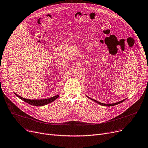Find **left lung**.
Wrapping results in <instances>:
<instances>
[{
    "mask_svg": "<svg viewBox=\"0 0 148 148\" xmlns=\"http://www.w3.org/2000/svg\"><path fill=\"white\" fill-rule=\"evenodd\" d=\"M90 99H91V98H90ZM92 99L93 101H94L95 102L97 103L98 104H100V105H102V106H108H108H115V105L119 104L122 103L123 101H125V99H123V100H122V101H119V102H118V103H114V104H104V103H100V102H98V101H96V100H95V99Z\"/></svg>",
    "mask_w": 148,
    "mask_h": 148,
    "instance_id": "left-lung-1",
    "label": "left lung"
}]
</instances>
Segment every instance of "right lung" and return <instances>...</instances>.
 <instances>
[{
    "label": "right lung",
    "mask_w": 148,
    "mask_h": 148,
    "mask_svg": "<svg viewBox=\"0 0 148 148\" xmlns=\"http://www.w3.org/2000/svg\"><path fill=\"white\" fill-rule=\"evenodd\" d=\"M15 94L19 98L24 101L25 102H26L29 104L32 105V106H45L46 104H48L54 101V100L56 99L59 97V95H56V96H54V97H51L50 98L45 99H27L26 98H23V97L18 96L16 94Z\"/></svg>",
    "instance_id": "add662e5"
}]
</instances>
